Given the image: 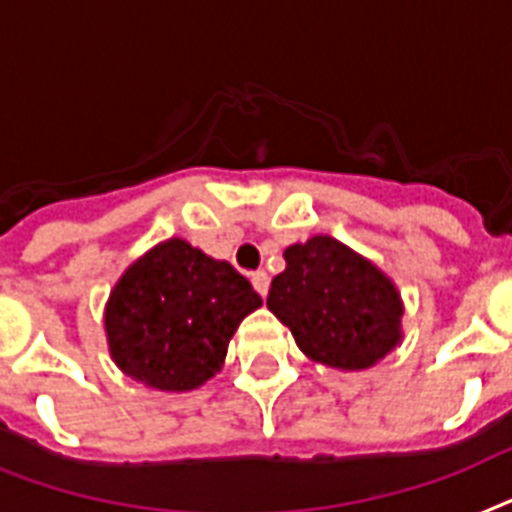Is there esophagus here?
<instances>
[{
  "label": "esophagus",
  "instance_id": "esophagus-1",
  "mask_svg": "<svg viewBox=\"0 0 512 512\" xmlns=\"http://www.w3.org/2000/svg\"><path fill=\"white\" fill-rule=\"evenodd\" d=\"M251 282H253V287H256V293H259L261 298L269 293V274H266V272H253Z\"/></svg>",
  "mask_w": 512,
  "mask_h": 512
}]
</instances>
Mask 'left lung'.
Instances as JSON below:
<instances>
[{"label": "left lung", "mask_w": 512, "mask_h": 512, "mask_svg": "<svg viewBox=\"0 0 512 512\" xmlns=\"http://www.w3.org/2000/svg\"><path fill=\"white\" fill-rule=\"evenodd\" d=\"M285 272L266 308L293 332L303 356L329 369L377 366L403 342V298L377 264L332 235L285 248Z\"/></svg>", "instance_id": "obj_1"}]
</instances>
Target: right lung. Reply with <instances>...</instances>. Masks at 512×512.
Instances as JSON below:
<instances>
[{
    "instance_id": "add662e5",
    "label": "right lung",
    "mask_w": 512,
    "mask_h": 512,
    "mask_svg": "<svg viewBox=\"0 0 512 512\" xmlns=\"http://www.w3.org/2000/svg\"><path fill=\"white\" fill-rule=\"evenodd\" d=\"M259 306L227 261L167 238L114 282L104 306L109 356L151 390L190 392L222 371L232 335Z\"/></svg>"
}]
</instances>
